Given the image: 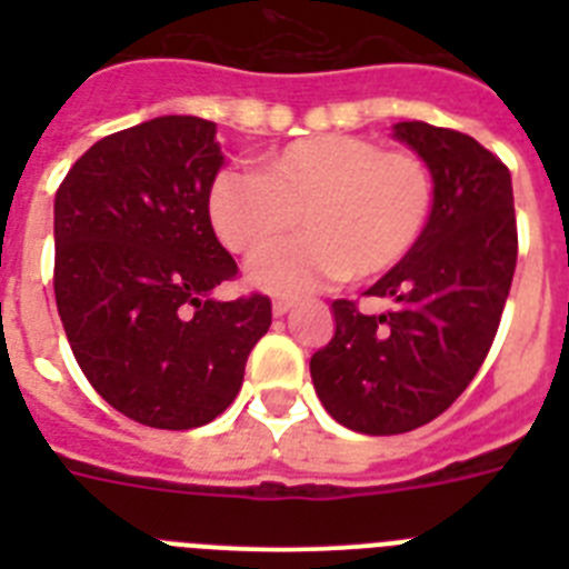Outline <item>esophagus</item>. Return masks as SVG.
<instances>
[{"mask_svg": "<svg viewBox=\"0 0 569 569\" xmlns=\"http://www.w3.org/2000/svg\"><path fill=\"white\" fill-rule=\"evenodd\" d=\"M290 310H293V301H290V299H276L273 301V316H284V313H290Z\"/></svg>", "mask_w": 569, "mask_h": 569, "instance_id": "esophagus-1", "label": "esophagus"}]
</instances>
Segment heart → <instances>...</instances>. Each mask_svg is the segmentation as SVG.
<instances>
[{"label":"heart","mask_w":569,"mask_h":569,"mask_svg":"<svg viewBox=\"0 0 569 569\" xmlns=\"http://www.w3.org/2000/svg\"><path fill=\"white\" fill-rule=\"evenodd\" d=\"M433 173L410 150L373 139L316 133L261 159V176L222 170L208 196L216 236L253 259L293 230L305 236L250 264L248 281L299 296L321 281H365L410 256L433 216Z\"/></svg>","instance_id":"obj_1"}]
</instances>
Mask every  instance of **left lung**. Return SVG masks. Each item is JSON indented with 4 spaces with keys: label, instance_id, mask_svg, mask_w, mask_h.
<instances>
[{
    "label": "left lung",
    "instance_id": "obj_1",
    "mask_svg": "<svg viewBox=\"0 0 569 569\" xmlns=\"http://www.w3.org/2000/svg\"><path fill=\"white\" fill-rule=\"evenodd\" d=\"M393 136L433 173V216L410 256L367 290L390 310L365 316L333 301V339L310 359L325 410L367 436L416 430L465 393L496 339L519 253L510 170L490 150L427 122H399Z\"/></svg>",
    "mask_w": 569,
    "mask_h": 569
}]
</instances>
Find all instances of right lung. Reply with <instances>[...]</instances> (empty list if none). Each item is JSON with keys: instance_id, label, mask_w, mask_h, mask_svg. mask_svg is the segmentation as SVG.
<instances>
[{"instance_id": "obj_1", "label": "right lung", "mask_w": 569, "mask_h": 569, "mask_svg": "<svg viewBox=\"0 0 569 569\" xmlns=\"http://www.w3.org/2000/svg\"><path fill=\"white\" fill-rule=\"evenodd\" d=\"M224 156L216 124L159 116L99 139L53 202L59 319L99 396L159 430H190L233 405L270 299L219 301L236 261L210 224Z\"/></svg>"}]
</instances>
